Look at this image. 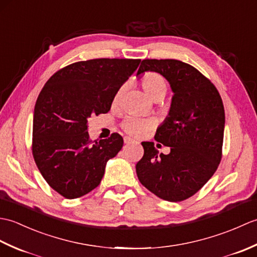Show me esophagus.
I'll list each match as a JSON object with an SVG mask.
<instances>
[{"instance_id": "esophagus-1", "label": "esophagus", "mask_w": 257, "mask_h": 257, "mask_svg": "<svg viewBox=\"0 0 257 257\" xmlns=\"http://www.w3.org/2000/svg\"><path fill=\"white\" fill-rule=\"evenodd\" d=\"M123 141H124V144H132V143H134V140L132 138H129V137H124Z\"/></svg>"}]
</instances>
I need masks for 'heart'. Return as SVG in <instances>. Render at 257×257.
<instances>
[{
  "instance_id": "b5f03b06",
  "label": "heart",
  "mask_w": 257,
  "mask_h": 257,
  "mask_svg": "<svg viewBox=\"0 0 257 257\" xmlns=\"http://www.w3.org/2000/svg\"><path fill=\"white\" fill-rule=\"evenodd\" d=\"M141 86L145 92L151 99L160 100L168 91V83L162 75L158 73H146L141 78ZM122 94V88H120L114 95L113 101L117 102ZM156 120L154 118H140L128 117L122 123V128L125 133L134 137H141L155 127Z\"/></svg>"
}]
</instances>
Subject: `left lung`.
<instances>
[{
    "label": "left lung",
    "mask_w": 257,
    "mask_h": 257,
    "mask_svg": "<svg viewBox=\"0 0 257 257\" xmlns=\"http://www.w3.org/2000/svg\"><path fill=\"white\" fill-rule=\"evenodd\" d=\"M156 72L173 91L170 111L155 139L170 154H159L154 143H143L145 154L136 166L141 184L160 199L180 202L195 194L216 171L222 158L225 114L215 86L191 65L177 59H144L137 76Z\"/></svg>",
    "instance_id": "1"
}]
</instances>
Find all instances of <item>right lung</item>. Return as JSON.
Segmentation results:
<instances>
[{"instance_id": "1", "label": "right lung", "mask_w": 257, "mask_h": 257, "mask_svg": "<svg viewBox=\"0 0 257 257\" xmlns=\"http://www.w3.org/2000/svg\"><path fill=\"white\" fill-rule=\"evenodd\" d=\"M140 59L96 58L59 69L34 108L32 152L45 181L64 198H80L99 185L106 163L121 150L119 134L89 139L88 119L110 110L120 87Z\"/></svg>"}]
</instances>
